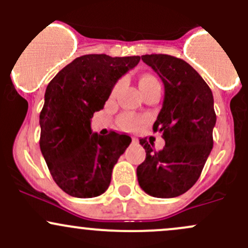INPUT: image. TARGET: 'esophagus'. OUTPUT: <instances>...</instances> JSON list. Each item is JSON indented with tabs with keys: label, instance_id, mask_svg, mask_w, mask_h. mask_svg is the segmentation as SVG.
<instances>
[{
	"label": "esophagus",
	"instance_id": "34e87169",
	"mask_svg": "<svg viewBox=\"0 0 248 248\" xmlns=\"http://www.w3.org/2000/svg\"><path fill=\"white\" fill-rule=\"evenodd\" d=\"M132 142H133V144H139V140L138 138H136V137H133V138H132Z\"/></svg>",
	"mask_w": 248,
	"mask_h": 248
}]
</instances>
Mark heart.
<instances>
[{
	"label": "heart",
	"mask_w": 248,
	"mask_h": 248,
	"mask_svg": "<svg viewBox=\"0 0 248 248\" xmlns=\"http://www.w3.org/2000/svg\"><path fill=\"white\" fill-rule=\"evenodd\" d=\"M151 81H157V79L152 76H144L140 79V85L147 84V82ZM140 124V119L133 116V115H124V116L120 117V126L124 127L126 129H131L137 127Z\"/></svg>",
	"instance_id": "b5f03b06"
}]
</instances>
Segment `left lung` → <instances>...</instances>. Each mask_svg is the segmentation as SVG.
<instances>
[{"instance_id": "obj_1", "label": "left lung", "mask_w": 248, "mask_h": 248, "mask_svg": "<svg viewBox=\"0 0 248 248\" xmlns=\"http://www.w3.org/2000/svg\"><path fill=\"white\" fill-rule=\"evenodd\" d=\"M164 85V99L154 124L166 145L140 139L146 158L137 168L139 186L156 198H174L188 191L201 176L212 150L216 124L214 96L204 79L186 61L170 55H142Z\"/></svg>"}]
</instances>
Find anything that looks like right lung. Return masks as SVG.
<instances>
[{
	"mask_svg": "<svg viewBox=\"0 0 248 248\" xmlns=\"http://www.w3.org/2000/svg\"><path fill=\"white\" fill-rule=\"evenodd\" d=\"M139 61L140 56L84 55L46 86L39 146L54 181L69 196L93 198L108 189L112 168L132 139L114 131L93 133L91 119L103 109L117 80Z\"/></svg>",
	"mask_w": 248,
	"mask_h": 248,
	"instance_id": "1",
	"label": "right lung"
}]
</instances>
